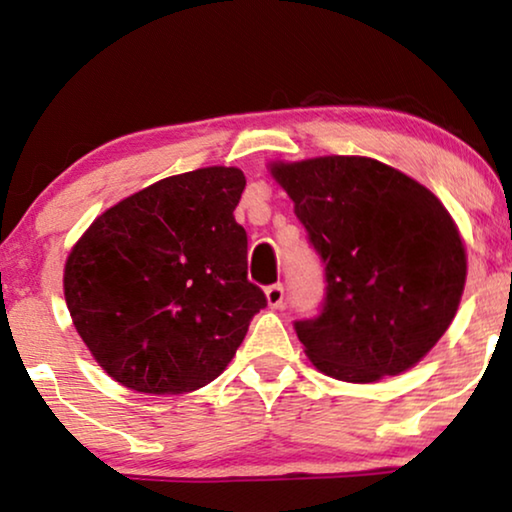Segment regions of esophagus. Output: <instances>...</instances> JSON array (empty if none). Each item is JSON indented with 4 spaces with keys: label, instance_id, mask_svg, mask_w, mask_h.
<instances>
[{
    "label": "esophagus",
    "instance_id": "obj_1",
    "mask_svg": "<svg viewBox=\"0 0 512 512\" xmlns=\"http://www.w3.org/2000/svg\"><path fill=\"white\" fill-rule=\"evenodd\" d=\"M265 300H268L270 307H282L284 305V286L282 284H272L265 289Z\"/></svg>",
    "mask_w": 512,
    "mask_h": 512
}]
</instances>
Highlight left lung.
<instances>
[{
    "label": "left lung",
    "mask_w": 512,
    "mask_h": 512,
    "mask_svg": "<svg viewBox=\"0 0 512 512\" xmlns=\"http://www.w3.org/2000/svg\"><path fill=\"white\" fill-rule=\"evenodd\" d=\"M326 265L321 314L296 321L317 370L377 382L422 361L459 310L466 249L429 188L363 156L270 163Z\"/></svg>",
    "instance_id": "8db88e82"
}]
</instances>
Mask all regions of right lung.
<instances>
[{"label":"right lung","mask_w":512,"mask_h":512,"mask_svg":"<svg viewBox=\"0 0 512 512\" xmlns=\"http://www.w3.org/2000/svg\"><path fill=\"white\" fill-rule=\"evenodd\" d=\"M237 167L146 186L97 216L65 263L76 333L104 373L142 394L216 380L268 300L247 279Z\"/></svg>","instance_id":"add662e5"}]
</instances>
